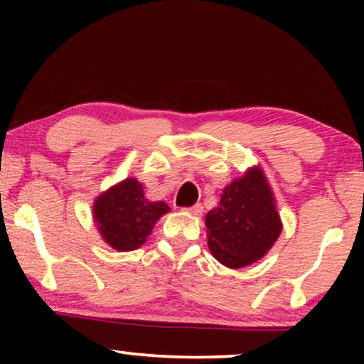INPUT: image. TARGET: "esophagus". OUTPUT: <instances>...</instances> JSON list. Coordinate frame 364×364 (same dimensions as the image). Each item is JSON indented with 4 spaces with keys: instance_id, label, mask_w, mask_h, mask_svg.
Masks as SVG:
<instances>
[{
    "instance_id": "1",
    "label": "esophagus",
    "mask_w": 364,
    "mask_h": 364,
    "mask_svg": "<svg viewBox=\"0 0 364 364\" xmlns=\"http://www.w3.org/2000/svg\"><path fill=\"white\" fill-rule=\"evenodd\" d=\"M183 210L192 213V215H200V213L203 212V207H202V203H196V205H192V207H186Z\"/></svg>"
}]
</instances>
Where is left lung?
<instances>
[{"label":"left lung","instance_id":"1","mask_svg":"<svg viewBox=\"0 0 364 364\" xmlns=\"http://www.w3.org/2000/svg\"><path fill=\"white\" fill-rule=\"evenodd\" d=\"M205 225L212 255L225 267L240 268L265 255L280 235L282 222L263 173L252 168L223 188Z\"/></svg>","mask_w":364,"mask_h":364}]
</instances>
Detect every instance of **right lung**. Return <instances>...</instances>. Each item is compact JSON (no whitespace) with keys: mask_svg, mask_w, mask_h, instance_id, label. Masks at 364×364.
<instances>
[{"mask_svg":"<svg viewBox=\"0 0 364 364\" xmlns=\"http://www.w3.org/2000/svg\"><path fill=\"white\" fill-rule=\"evenodd\" d=\"M168 212L166 202L144 198L142 183L126 178L94 202V218L109 245L119 252L136 250L146 242L154 223Z\"/></svg>","mask_w":364,"mask_h":364,"instance_id":"add662e5","label":"right lung"}]
</instances>
